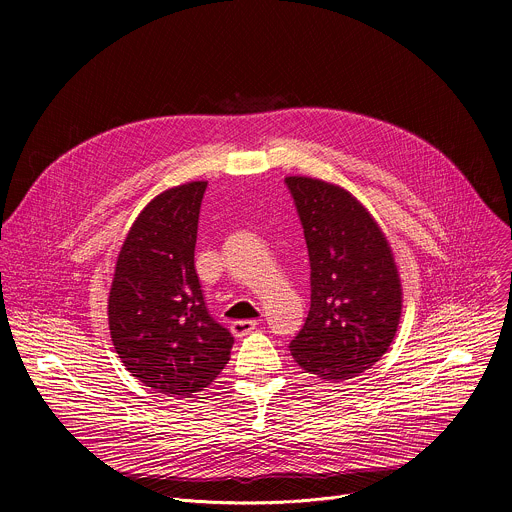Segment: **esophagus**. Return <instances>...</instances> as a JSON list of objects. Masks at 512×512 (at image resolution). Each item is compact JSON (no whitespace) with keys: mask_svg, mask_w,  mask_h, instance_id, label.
Returning a JSON list of instances; mask_svg holds the SVG:
<instances>
[{"mask_svg":"<svg viewBox=\"0 0 512 512\" xmlns=\"http://www.w3.org/2000/svg\"><path fill=\"white\" fill-rule=\"evenodd\" d=\"M257 320H235L233 324H231V332H233V336L235 338H243V336H247L249 332H253L255 328H257Z\"/></svg>","mask_w":512,"mask_h":512,"instance_id":"esophagus-1","label":"esophagus"}]
</instances>
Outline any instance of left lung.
Segmentation results:
<instances>
[{
	"label": "left lung",
	"mask_w": 512,
	"mask_h": 512,
	"mask_svg": "<svg viewBox=\"0 0 512 512\" xmlns=\"http://www.w3.org/2000/svg\"><path fill=\"white\" fill-rule=\"evenodd\" d=\"M310 255V312L291 340L306 373L346 381L371 369L401 318V283L375 218L344 188L289 176Z\"/></svg>",
	"instance_id": "1"
}]
</instances>
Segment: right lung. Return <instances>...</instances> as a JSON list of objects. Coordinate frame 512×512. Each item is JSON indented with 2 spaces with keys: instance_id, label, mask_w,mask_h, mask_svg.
Masks as SVG:
<instances>
[{
  "instance_id": "obj_1",
  "label": "right lung",
  "mask_w": 512,
  "mask_h": 512,
  "mask_svg": "<svg viewBox=\"0 0 512 512\" xmlns=\"http://www.w3.org/2000/svg\"><path fill=\"white\" fill-rule=\"evenodd\" d=\"M206 182H188L141 210L117 257L109 330L125 369L168 397H190L225 369L233 334L204 302L194 267Z\"/></svg>"
}]
</instances>
